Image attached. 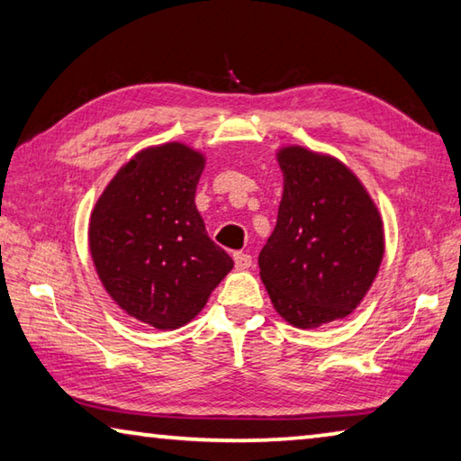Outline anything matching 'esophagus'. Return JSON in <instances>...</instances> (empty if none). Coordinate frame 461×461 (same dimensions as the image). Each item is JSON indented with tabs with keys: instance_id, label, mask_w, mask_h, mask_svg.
<instances>
[{
	"instance_id": "34e87169",
	"label": "esophagus",
	"mask_w": 461,
	"mask_h": 461,
	"mask_svg": "<svg viewBox=\"0 0 461 461\" xmlns=\"http://www.w3.org/2000/svg\"><path fill=\"white\" fill-rule=\"evenodd\" d=\"M233 262H236L238 270H248V267L252 266V256L244 252H236L233 254Z\"/></svg>"
}]
</instances>
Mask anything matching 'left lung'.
<instances>
[{
	"instance_id": "1",
	"label": "left lung",
	"mask_w": 461,
	"mask_h": 461,
	"mask_svg": "<svg viewBox=\"0 0 461 461\" xmlns=\"http://www.w3.org/2000/svg\"><path fill=\"white\" fill-rule=\"evenodd\" d=\"M278 221L259 252V276L284 321L298 329L345 318L361 304L384 254L383 221L345 163L282 147Z\"/></svg>"
}]
</instances>
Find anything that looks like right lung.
<instances>
[{"label": "right lung", "mask_w": 461, "mask_h": 461, "mask_svg": "<svg viewBox=\"0 0 461 461\" xmlns=\"http://www.w3.org/2000/svg\"><path fill=\"white\" fill-rule=\"evenodd\" d=\"M205 157L183 143L122 165L90 213L88 246L104 290L129 316L173 330L203 311L233 259L195 207Z\"/></svg>", "instance_id": "add662e5"}]
</instances>
